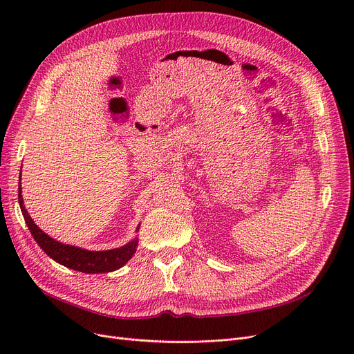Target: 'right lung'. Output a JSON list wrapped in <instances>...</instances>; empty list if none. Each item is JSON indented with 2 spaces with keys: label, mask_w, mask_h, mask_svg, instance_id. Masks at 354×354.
Listing matches in <instances>:
<instances>
[{
  "label": "right lung",
  "mask_w": 354,
  "mask_h": 354,
  "mask_svg": "<svg viewBox=\"0 0 354 354\" xmlns=\"http://www.w3.org/2000/svg\"><path fill=\"white\" fill-rule=\"evenodd\" d=\"M18 202H20V208L23 216L26 219V224L35 239V243L40 245V248L53 258L55 263H59L67 268L74 271H80L86 274H100V272H111L123 267L130 258L136 252V247L139 239L135 236L132 241L123 247L115 250H106V251H88L84 248H79L68 244H62L60 241H55L54 238L48 236L43 232L39 227L34 224V221L28 215L24 201L21 195V175H20V185H18ZM139 227L136 231H139Z\"/></svg>",
  "instance_id": "add662e5"
}]
</instances>
